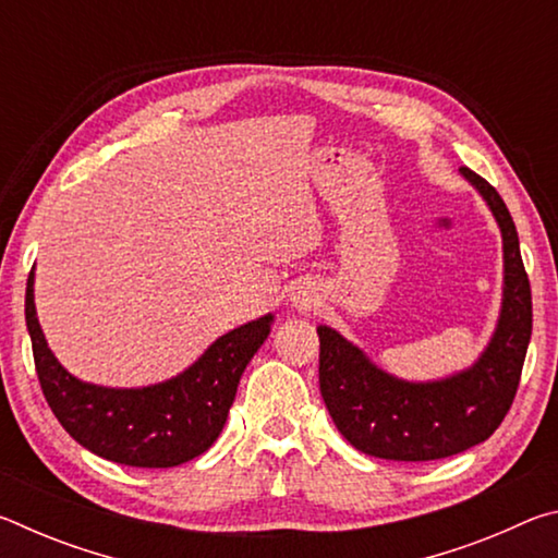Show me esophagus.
<instances>
[{
    "mask_svg": "<svg viewBox=\"0 0 558 558\" xmlns=\"http://www.w3.org/2000/svg\"><path fill=\"white\" fill-rule=\"evenodd\" d=\"M317 292L310 288V286H300V288H295V292H292V305H295L298 310H310V307H315L317 305Z\"/></svg>",
    "mask_w": 558,
    "mask_h": 558,
    "instance_id": "esophagus-1",
    "label": "esophagus"
}]
</instances>
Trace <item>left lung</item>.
<instances>
[{
    "instance_id": "8db88e82",
    "label": "left lung",
    "mask_w": 558,
    "mask_h": 558,
    "mask_svg": "<svg viewBox=\"0 0 558 558\" xmlns=\"http://www.w3.org/2000/svg\"><path fill=\"white\" fill-rule=\"evenodd\" d=\"M460 174L502 233V307L483 354L442 379L409 381L376 366L337 329L317 327L319 391L337 430L366 456L401 462L458 456L493 436L514 401L532 339V290L519 235L495 186L468 167Z\"/></svg>"
}]
</instances>
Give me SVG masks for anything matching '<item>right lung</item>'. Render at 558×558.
<instances>
[{
	"mask_svg": "<svg viewBox=\"0 0 558 558\" xmlns=\"http://www.w3.org/2000/svg\"><path fill=\"white\" fill-rule=\"evenodd\" d=\"M26 329L51 411L65 433L96 456L130 468H174L209 450L245 366L266 342L272 313L221 335L172 379L112 389L73 376L46 342L34 305V270L26 282Z\"/></svg>",
	"mask_w": 558,
	"mask_h": 558,
	"instance_id": "obj_1",
	"label": "right lung"
}]
</instances>
